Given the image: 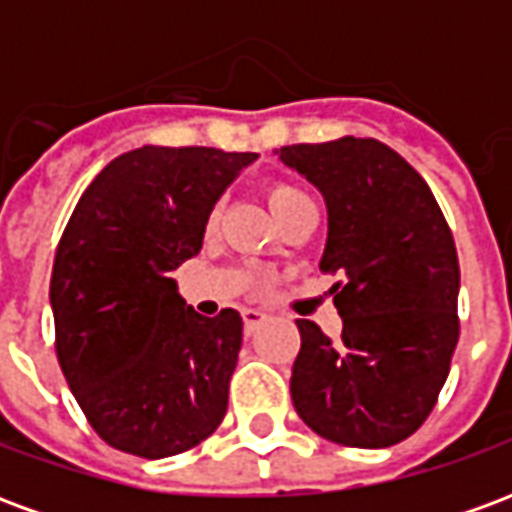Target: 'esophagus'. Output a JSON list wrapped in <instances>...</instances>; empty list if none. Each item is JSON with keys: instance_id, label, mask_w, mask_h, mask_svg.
<instances>
[{"instance_id": "obj_1", "label": "esophagus", "mask_w": 512, "mask_h": 512, "mask_svg": "<svg viewBox=\"0 0 512 512\" xmlns=\"http://www.w3.org/2000/svg\"><path fill=\"white\" fill-rule=\"evenodd\" d=\"M241 318H244V332L246 334L257 332V329H260V326L268 321L266 312L255 310V307H246V310H241Z\"/></svg>"}]
</instances>
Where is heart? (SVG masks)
Returning a JSON list of instances; mask_svg holds the SVG:
<instances>
[{
    "instance_id": "obj_1",
    "label": "heart",
    "mask_w": 512,
    "mask_h": 512,
    "mask_svg": "<svg viewBox=\"0 0 512 512\" xmlns=\"http://www.w3.org/2000/svg\"><path fill=\"white\" fill-rule=\"evenodd\" d=\"M266 200H268V208H271V213L277 216V219H282L285 213H290L293 208H299V205H304V202H312L310 194L307 191H301L299 186H290V183H271L266 189ZM216 219H219V213L213 211L211 213V227L216 224Z\"/></svg>"
}]
</instances>
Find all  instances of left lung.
<instances>
[{"label":"left lung","instance_id":"1","mask_svg":"<svg viewBox=\"0 0 512 512\" xmlns=\"http://www.w3.org/2000/svg\"><path fill=\"white\" fill-rule=\"evenodd\" d=\"M279 161L323 194L329 233L321 271L343 315L332 343L296 321L301 351L290 395L318 436L345 447H392L425 422L458 343L461 271L433 191L378 139L288 145Z\"/></svg>","mask_w":512,"mask_h":512}]
</instances>
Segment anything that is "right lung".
Instances as JSON below:
<instances>
[{
  "label": "right lung",
  "instance_id": "obj_1",
  "mask_svg": "<svg viewBox=\"0 0 512 512\" xmlns=\"http://www.w3.org/2000/svg\"><path fill=\"white\" fill-rule=\"evenodd\" d=\"M257 153L145 145L109 161L76 202L54 257L57 356L95 433L169 458L227 411L244 323L202 318L172 271L202 249L213 205Z\"/></svg>",
  "mask_w": 512,
  "mask_h": 512
}]
</instances>
